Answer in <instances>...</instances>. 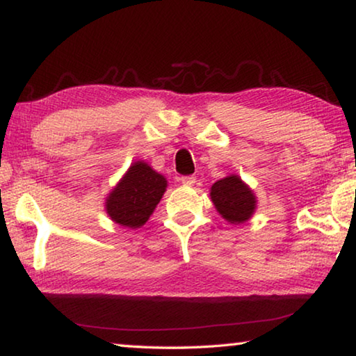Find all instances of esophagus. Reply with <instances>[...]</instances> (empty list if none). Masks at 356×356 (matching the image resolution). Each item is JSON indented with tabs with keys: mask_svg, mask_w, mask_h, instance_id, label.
Listing matches in <instances>:
<instances>
[{
	"mask_svg": "<svg viewBox=\"0 0 356 356\" xmlns=\"http://www.w3.org/2000/svg\"><path fill=\"white\" fill-rule=\"evenodd\" d=\"M180 182H182V185H186V186H191V185H195V182H196V179L193 177V176H184V177H180Z\"/></svg>",
	"mask_w": 356,
	"mask_h": 356,
	"instance_id": "esophagus-1",
	"label": "esophagus"
}]
</instances>
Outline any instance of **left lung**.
I'll return each mask as SVG.
<instances>
[{
  "label": "left lung",
  "instance_id": "8db88e82",
  "mask_svg": "<svg viewBox=\"0 0 356 356\" xmlns=\"http://www.w3.org/2000/svg\"><path fill=\"white\" fill-rule=\"evenodd\" d=\"M210 200L222 220L236 226L248 221L257 209L254 191L237 174L216 180L210 188Z\"/></svg>",
  "mask_w": 356,
  "mask_h": 356
}]
</instances>
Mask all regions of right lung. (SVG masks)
<instances>
[{
  "instance_id": "right-lung-1",
  "label": "right lung",
  "mask_w": 356,
  "mask_h": 356,
  "mask_svg": "<svg viewBox=\"0 0 356 356\" xmlns=\"http://www.w3.org/2000/svg\"><path fill=\"white\" fill-rule=\"evenodd\" d=\"M168 180L144 160L134 161L105 197V212L111 221L127 229L146 225L165 195Z\"/></svg>"
}]
</instances>
